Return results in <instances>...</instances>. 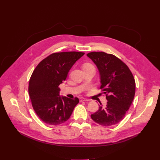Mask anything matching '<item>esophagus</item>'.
<instances>
[{"label":"esophagus","mask_w":160,"mask_h":160,"mask_svg":"<svg viewBox=\"0 0 160 160\" xmlns=\"http://www.w3.org/2000/svg\"><path fill=\"white\" fill-rule=\"evenodd\" d=\"M79 100H80V102H83V101H89L88 99H85V98H80Z\"/></svg>","instance_id":"obj_1"}]
</instances>
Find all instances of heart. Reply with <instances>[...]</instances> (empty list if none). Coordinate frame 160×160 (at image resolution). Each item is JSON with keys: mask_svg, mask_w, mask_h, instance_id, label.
<instances>
[{"mask_svg": "<svg viewBox=\"0 0 160 160\" xmlns=\"http://www.w3.org/2000/svg\"><path fill=\"white\" fill-rule=\"evenodd\" d=\"M88 65H90V64H85L84 65V66H88Z\"/></svg>", "mask_w": 160, "mask_h": 160, "instance_id": "obj_1", "label": "heart"}]
</instances>
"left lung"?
Segmentation results:
<instances>
[{
    "instance_id": "1",
    "label": "left lung",
    "mask_w": 160,
    "mask_h": 160,
    "mask_svg": "<svg viewBox=\"0 0 160 160\" xmlns=\"http://www.w3.org/2000/svg\"><path fill=\"white\" fill-rule=\"evenodd\" d=\"M87 56L97 66L101 80L100 88L106 94V107L100 103L91 118L102 126L121 122L134 98L135 82L128 67L119 58L104 52H92Z\"/></svg>"
}]
</instances>
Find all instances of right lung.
Returning a JSON list of instances; mask_svg holds the SVG:
<instances>
[{
	"label": "right lung",
	"mask_w": 160,
	"mask_h": 160,
	"mask_svg": "<svg viewBox=\"0 0 160 160\" xmlns=\"http://www.w3.org/2000/svg\"><path fill=\"white\" fill-rule=\"evenodd\" d=\"M84 54L75 51L53 53L35 68L29 81L28 92L34 111L44 123L58 125L65 122L79 102L77 98L61 97L59 85Z\"/></svg>",
	"instance_id": "1"
}]
</instances>
